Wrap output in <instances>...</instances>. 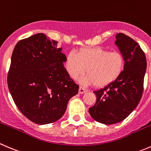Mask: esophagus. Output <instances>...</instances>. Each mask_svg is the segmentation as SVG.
Returning a JSON list of instances; mask_svg holds the SVG:
<instances>
[{"label": "esophagus", "instance_id": "1", "mask_svg": "<svg viewBox=\"0 0 151 151\" xmlns=\"http://www.w3.org/2000/svg\"><path fill=\"white\" fill-rule=\"evenodd\" d=\"M87 91H88L87 89H84V88L82 87V86H80V87H79L78 93H79V94H83V93H85V92H87Z\"/></svg>", "mask_w": 151, "mask_h": 151}]
</instances>
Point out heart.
Returning a JSON list of instances; mask_svg holds the SVG:
<instances>
[{
	"label": "heart",
	"mask_w": 151,
	"mask_h": 151,
	"mask_svg": "<svg viewBox=\"0 0 151 151\" xmlns=\"http://www.w3.org/2000/svg\"><path fill=\"white\" fill-rule=\"evenodd\" d=\"M124 65V57L120 52H110L102 47L83 48L78 54L71 51L65 62L67 72L72 78H77L86 70L87 75L80 81L96 87H104L114 82L121 75Z\"/></svg>",
	"instance_id": "1"
}]
</instances>
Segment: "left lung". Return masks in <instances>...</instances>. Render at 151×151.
<instances>
[{
    "mask_svg": "<svg viewBox=\"0 0 151 151\" xmlns=\"http://www.w3.org/2000/svg\"><path fill=\"white\" fill-rule=\"evenodd\" d=\"M115 37L114 43L124 57V68L114 82L94 91L96 103L89 109L95 121L106 125L123 121L135 109L142 95L147 68L145 55L137 42L122 33Z\"/></svg>",
    "mask_w": 151,
    "mask_h": 151,
    "instance_id": "left-lung-1",
    "label": "left lung"
}]
</instances>
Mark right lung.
<instances>
[{"mask_svg":"<svg viewBox=\"0 0 151 151\" xmlns=\"http://www.w3.org/2000/svg\"><path fill=\"white\" fill-rule=\"evenodd\" d=\"M58 42L42 33L16 44L11 59L7 83L20 112L40 125L54 123L67 109L69 100L79 86L64 67L66 56Z\"/></svg>","mask_w":151,"mask_h":151,"instance_id":"obj_1","label":"right lung"}]
</instances>
